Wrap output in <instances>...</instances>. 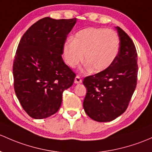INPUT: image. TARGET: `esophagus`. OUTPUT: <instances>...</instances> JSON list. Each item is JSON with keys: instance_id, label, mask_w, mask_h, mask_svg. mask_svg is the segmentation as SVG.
<instances>
[{"instance_id": "esophagus-1", "label": "esophagus", "mask_w": 152, "mask_h": 152, "mask_svg": "<svg viewBox=\"0 0 152 152\" xmlns=\"http://www.w3.org/2000/svg\"><path fill=\"white\" fill-rule=\"evenodd\" d=\"M81 82H82V81H81V78L79 77V76H76V77H75V79H74L75 84H81Z\"/></svg>"}]
</instances>
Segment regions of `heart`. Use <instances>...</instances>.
I'll use <instances>...</instances> for the list:
<instances>
[{
  "label": "heart",
  "mask_w": 152,
  "mask_h": 152,
  "mask_svg": "<svg viewBox=\"0 0 152 152\" xmlns=\"http://www.w3.org/2000/svg\"><path fill=\"white\" fill-rule=\"evenodd\" d=\"M119 49V40L116 32L105 28H89L78 32L73 41L63 46L65 63L73 67L83 59L91 71L99 73L114 62Z\"/></svg>",
  "instance_id": "b5f03b06"
}]
</instances>
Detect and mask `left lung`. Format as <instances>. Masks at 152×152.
Instances as JSON below:
<instances>
[{"instance_id":"8db88e82","label":"left lung","mask_w":152,"mask_h":152,"mask_svg":"<svg viewBox=\"0 0 152 152\" xmlns=\"http://www.w3.org/2000/svg\"><path fill=\"white\" fill-rule=\"evenodd\" d=\"M119 49L114 62L104 71L83 80L87 92L83 107L91 119L111 122L127 109L137 84L138 55L128 35L116 27Z\"/></svg>"}]
</instances>
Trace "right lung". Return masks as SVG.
I'll use <instances>...</instances> for the list:
<instances>
[{
  "label": "right lung",
  "instance_id": "obj_1",
  "mask_svg": "<svg viewBox=\"0 0 152 152\" xmlns=\"http://www.w3.org/2000/svg\"><path fill=\"white\" fill-rule=\"evenodd\" d=\"M76 18L44 17L24 33L13 65L16 95L27 114L36 119L55 114L65 89L73 85L75 73L62 55L67 36Z\"/></svg>",
  "mask_w": 152,
  "mask_h": 152
}]
</instances>
